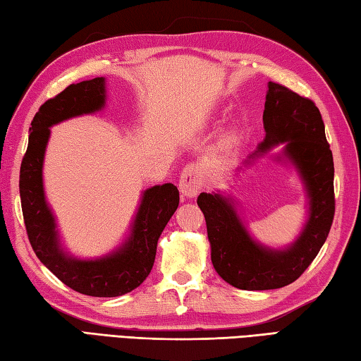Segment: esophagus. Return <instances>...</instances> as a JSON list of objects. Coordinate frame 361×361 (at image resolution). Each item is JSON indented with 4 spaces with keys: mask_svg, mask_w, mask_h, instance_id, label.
I'll list each match as a JSON object with an SVG mask.
<instances>
[{
    "mask_svg": "<svg viewBox=\"0 0 361 361\" xmlns=\"http://www.w3.org/2000/svg\"><path fill=\"white\" fill-rule=\"evenodd\" d=\"M201 185H202V179H201V174L198 173V169H195L193 166L183 168L179 179L180 193L183 196H188V198H195L201 190Z\"/></svg>",
    "mask_w": 361,
    "mask_h": 361,
    "instance_id": "34e87169",
    "label": "esophagus"
}]
</instances>
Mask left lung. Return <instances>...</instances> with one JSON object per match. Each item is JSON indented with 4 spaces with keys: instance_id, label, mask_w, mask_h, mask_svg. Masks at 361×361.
Here are the masks:
<instances>
[{
    "instance_id": "left-lung-1",
    "label": "left lung",
    "mask_w": 361,
    "mask_h": 361,
    "mask_svg": "<svg viewBox=\"0 0 361 361\" xmlns=\"http://www.w3.org/2000/svg\"><path fill=\"white\" fill-rule=\"evenodd\" d=\"M262 121L265 138L250 160L284 142L283 154L300 174L310 212L300 235L290 247L271 250L251 239L233 200L220 193L198 196L216 274L231 286L243 290L278 289L294 283L327 240L335 216V166L314 102L269 81Z\"/></svg>"
}]
</instances>
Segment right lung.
Segmentation results:
<instances>
[{"label": "right lung", "instance_id": "1", "mask_svg": "<svg viewBox=\"0 0 361 361\" xmlns=\"http://www.w3.org/2000/svg\"><path fill=\"white\" fill-rule=\"evenodd\" d=\"M105 78L67 86L39 108L30 127L28 149L20 166L26 234L34 253L66 286L91 297H118L138 288L151 274L157 242L179 206V190L173 183L154 185L142 193L130 235L116 251L99 259H77L61 247L56 221L45 201L42 166L50 127L105 106Z\"/></svg>", "mask_w": 361, "mask_h": 361}]
</instances>
